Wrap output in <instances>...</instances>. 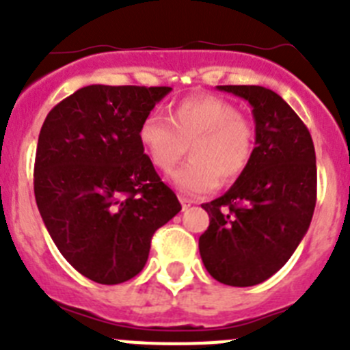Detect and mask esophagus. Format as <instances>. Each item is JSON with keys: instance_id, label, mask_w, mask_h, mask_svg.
Listing matches in <instances>:
<instances>
[{"instance_id": "34e87169", "label": "esophagus", "mask_w": 350, "mask_h": 350, "mask_svg": "<svg viewBox=\"0 0 350 350\" xmlns=\"http://www.w3.org/2000/svg\"><path fill=\"white\" fill-rule=\"evenodd\" d=\"M178 200H180V203H182V208H184V210H187V208H189L191 205H193V200H189V198L180 196V198H178Z\"/></svg>"}]
</instances>
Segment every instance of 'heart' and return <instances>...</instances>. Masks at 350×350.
I'll use <instances>...</instances> for the list:
<instances>
[{"instance_id":"b5f03b06","label":"heart","mask_w":350,"mask_h":350,"mask_svg":"<svg viewBox=\"0 0 350 350\" xmlns=\"http://www.w3.org/2000/svg\"><path fill=\"white\" fill-rule=\"evenodd\" d=\"M138 140L156 168L168 172L189 144L191 159L172 172L173 185L187 194H206L242 177L254 156L256 129L231 101L191 94L170 107L168 119L148 113Z\"/></svg>"}]
</instances>
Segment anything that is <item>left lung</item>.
Wrapping results in <instances>:
<instances>
[{"label":"left lung","instance_id":"1","mask_svg":"<svg viewBox=\"0 0 350 350\" xmlns=\"http://www.w3.org/2000/svg\"><path fill=\"white\" fill-rule=\"evenodd\" d=\"M247 100L256 120L249 168L210 203L200 237L206 271L226 286L265 282L293 256L307 233L317 200V166L310 133L277 92L261 85H217Z\"/></svg>","mask_w":350,"mask_h":350}]
</instances>
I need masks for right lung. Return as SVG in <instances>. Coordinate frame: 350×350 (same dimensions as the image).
Returning a JSON list of instances; mask_svg holds the SVG:
<instances>
[{
    "label": "right lung",
    "mask_w": 350,
    "mask_h": 350,
    "mask_svg": "<svg viewBox=\"0 0 350 350\" xmlns=\"http://www.w3.org/2000/svg\"><path fill=\"white\" fill-rule=\"evenodd\" d=\"M172 88L88 85L49 112L36 145L35 198L71 267L98 284L142 271L150 240L182 210L138 140Z\"/></svg>",
    "instance_id": "add662e5"
}]
</instances>
